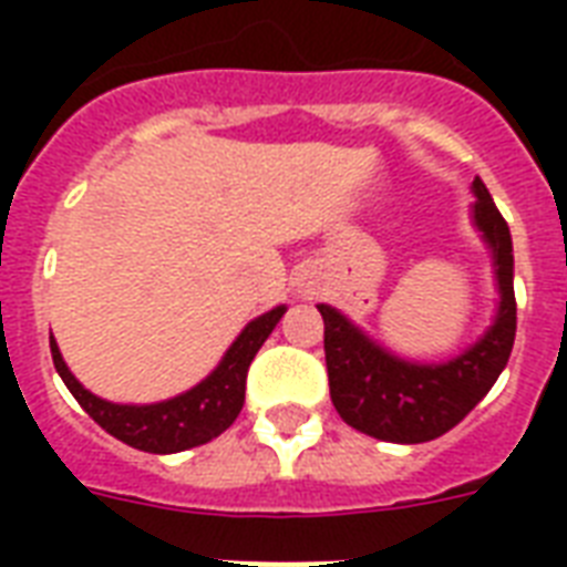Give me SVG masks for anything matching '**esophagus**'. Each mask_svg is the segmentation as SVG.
I'll return each mask as SVG.
<instances>
[{
    "label": "esophagus",
    "instance_id": "esophagus-1",
    "mask_svg": "<svg viewBox=\"0 0 567 567\" xmlns=\"http://www.w3.org/2000/svg\"><path fill=\"white\" fill-rule=\"evenodd\" d=\"M297 291H300V297H315V282H306V279H302V282H297Z\"/></svg>",
    "mask_w": 567,
    "mask_h": 567
}]
</instances>
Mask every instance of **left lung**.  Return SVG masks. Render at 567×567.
Here are the masks:
<instances>
[{"label":"left lung","instance_id":"8db88e82","mask_svg":"<svg viewBox=\"0 0 567 567\" xmlns=\"http://www.w3.org/2000/svg\"><path fill=\"white\" fill-rule=\"evenodd\" d=\"M471 223L492 252L497 309L492 327L447 362H414L391 353L344 311L320 302L329 394L353 430L391 444H421L450 432L483 400L515 344V256L506 220L483 179H474Z\"/></svg>","mask_w":567,"mask_h":567}]
</instances>
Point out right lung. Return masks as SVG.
Masks as SVG:
<instances>
[{
	"label": "right lung",
	"mask_w": 567,
	"mask_h": 567,
	"mask_svg": "<svg viewBox=\"0 0 567 567\" xmlns=\"http://www.w3.org/2000/svg\"><path fill=\"white\" fill-rule=\"evenodd\" d=\"M285 311H288V306H276V309L258 315L256 320H249L247 327L240 329V336L231 341L229 350L223 353L220 364L203 382H196L194 388L171 396V400L144 405L111 403V400L96 396L70 373L55 338H49V347H52V362H55L58 377L64 379L70 394L79 400V405L100 423L102 430L111 432L114 439L128 444V447L164 456V453H182V450L208 444L235 423V417L244 409L249 364L267 341V336L276 329V323L282 320Z\"/></svg>",
	"instance_id": "right-lung-1"
}]
</instances>
